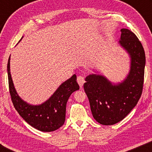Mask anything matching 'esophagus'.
Listing matches in <instances>:
<instances>
[{"label": "esophagus", "instance_id": "1", "mask_svg": "<svg viewBox=\"0 0 152 152\" xmlns=\"http://www.w3.org/2000/svg\"><path fill=\"white\" fill-rule=\"evenodd\" d=\"M77 82H78L79 85H80V87H82L83 85H84V82H85L84 77L78 76L77 77Z\"/></svg>", "mask_w": 152, "mask_h": 152}]
</instances>
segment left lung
<instances>
[{
	"mask_svg": "<svg viewBox=\"0 0 152 152\" xmlns=\"http://www.w3.org/2000/svg\"><path fill=\"white\" fill-rule=\"evenodd\" d=\"M120 45L131 58L130 71L121 83L113 84L105 77L87 76L84 88L93 118L103 125H113L123 120L136 107L142 92L145 54L138 37L128 29H121Z\"/></svg>",
	"mask_w": 152,
	"mask_h": 152,
	"instance_id": "1",
	"label": "left lung"
}]
</instances>
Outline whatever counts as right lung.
I'll list each match as a JSON object with an SVG mask.
<instances>
[{
	"label": "right lung",
	"instance_id": "obj_1",
	"mask_svg": "<svg viewBox=\"0 0 152 152\" xmlns=\"http://www.w3.org/2000/svg\"><path fill=\"white\" fill-rule=\"evenodd\" d=\"M7 74L12 103L25 121L32 127L44 132H53L63 125L68 99L72 93L80 89L75 75L62 83L45 102L40 105H31L18 96L14 88L10 74V57L7 63Z\"/></svg>",
	"mask_w": 152,
	"mask_h": 152
}]
</instances>
